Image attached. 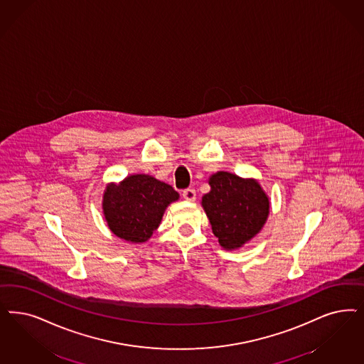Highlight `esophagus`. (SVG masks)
I'll return each instance as SVG.
<instances>
[{
  "instance_id": "esophagus-1",
  "label": "esophagus",
  "mask_w": 364,
  "mask_h": 364,
  "mask_svg": "<svg viewBox=\"0 0 364 364\" xmlns=\"http://www.w3.org/2000/svg\"><path fill=\"white\" fill-rule=\"evenodd\" d=\"M183 198L187 201H195V199H196V192H195V189H184V191H183Z\"/></svg>"
}]
</instances>
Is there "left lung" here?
I'll return each instance as SVG.
<instances>
[{
	"label": "left lung",
	"instance_id": "8db88e82",
	"mask_svg": "<svg viewBox=\"0 0 364 364\" xmlns=\"http://www.w3.org/2000/svg\"><path fill=\"white\" fill-rule=\"evenodd\" d=\"M210 192L201 198L213 235L225 250H238L264 226L270 199L258 180L230 172H216L208 178Z\"/></svg>",
	"mask_w": 364,
	"mask_h": 364
}]
</instances>
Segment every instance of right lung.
<instances>
[{
	"instance_id": "1",
	"label": "right lung",
	"mask_w": 364,
	"mask_h": 364,
	"mask_svg": "<svg viewBox=\"0 0 364 364\" xmlns=\"http://www.w3.org/2000/svg\"><path fill=\"white\" fill-rule=\"evenodd\" d=\"M178 198L169 184L137 173L106 186L102 210L114 235L130 243H145L160 226L168 205Z\"/></svg>"
}]
</instances>
